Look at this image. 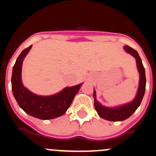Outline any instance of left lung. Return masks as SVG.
<instances>
[{"mask_svg":"<svg viewBox=\"0 0 156 156\" xmlns=\"http://www.w3.org/2000/svg\"><path fill=\"white\" fill-rule=\"evenodd\" d=\"M125 50L127 53L135 57L136 61V66H137L138 72L140 73L139 87H138L137 93H136L134 100L130 103L118 106V107L108 108L103 106L99 102H97V99H96V92L95 91L94 92V107L97 110V113L101 118L106 119V120L111 121V122H120V121H124L128 119L136 111V108L139 107L144 94H145L146 80L145 69H144V65L142 63V60H141L138 53L134 49L126 45L125 47Z\"/></svg>","mask_w":156,"mask_h":156,"instance_id":"obj_1","label":"left lung"}]
</instances>
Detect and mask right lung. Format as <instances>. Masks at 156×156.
Instances as JSON below:
<instances>
[{
    "instance_id": "right-lung-1",
    "label": "right lung",
    "mask_w": 156,
    "mask_h": 156,
    "mask_svg": "<svg viewBox=\"0 0 156 156\" xmlns=\"http://www.w3.org/2000/svg\"><path fill=\"white\" fill-rule=\"evenodd\" d=\"M31 48V45L23 50L13 66L11 78L12 94L20 107L30 115L42 120L59 117L67 111L82 84L66 87L58 94L48 97L31 93L23 86L21 79L23 61Z\"/></svg>"
}]
</instances>
